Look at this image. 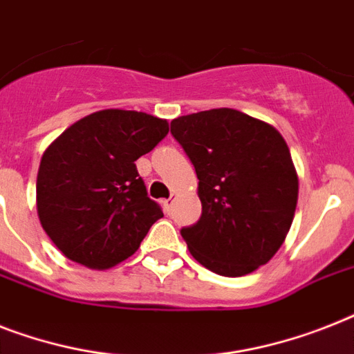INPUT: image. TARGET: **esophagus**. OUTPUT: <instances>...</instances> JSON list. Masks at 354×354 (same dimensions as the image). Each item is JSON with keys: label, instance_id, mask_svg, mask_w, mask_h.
<instances>
[{"label": "esophagus", "instance_id": "34e87169", "mask_svg": "<svg viewBox=\"0 0 354 354\" xmlns=\"http://www.w3.org/2000/svg\"><path fill=\"white\" fill-rule=\"evenodd\" d=\"M174 202H176V192H172L171 198L163 202V209H165V212H167V214H171L172 207H174Z\"/></svg>", "mask_w": 354, "mask_h": 354}]
</instances>
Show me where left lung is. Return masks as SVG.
<instances>
[{
  "instance_id": "8db88e82",
  "label": "left lung",
  "mask_w": 354,
  "mask_h": 354,
  "mask_svg": "<svg viewBox=\"0 0 354 354\" xmlns=\"http://www.w3.org/2000/svg\"><path fill=\"white\" fill-rule=\"evenodd\" d=\"M198 176L202 216L183 227L192 258L222 277L266 266L286 240L298 202V174L277 129L234 109L171 122Z\"/></svg>"
}]
</instances>
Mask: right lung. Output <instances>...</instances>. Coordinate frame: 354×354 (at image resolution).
<instances>
[{
	"mask_svg": "<svg viewBox=\"0 0 354 354\" xmlns=\"http://www.w3.org/2000/svg\"><path fill=\"white\" fill-rule=\"evenodd\" d=\"M167 132V120L147 112L105 109L77 120L45 149L37 218L68 260L109 269L138 251L163 212L134 162Z\"/></svg>",
	"mask_w": 354,
	"mask_h": 354,
	"instance_id": "right-lung-1",
	"label": "right lung"
}]
</instances>
